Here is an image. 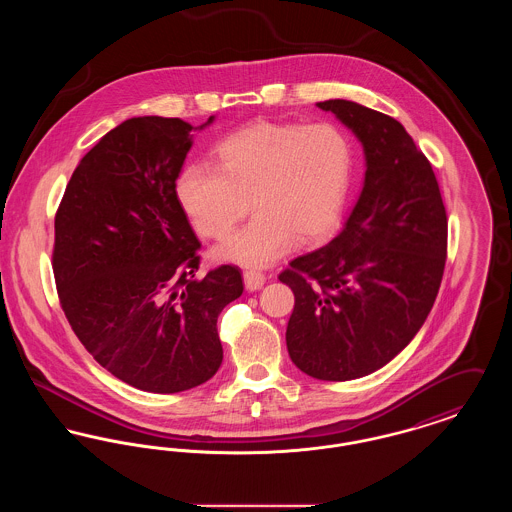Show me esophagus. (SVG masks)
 <instances>
[{
    "instance_id": "obj_1",
    "label": "esophagus",
    "mask_w": 512,
    "mask_h": 512,
    "mask_svg": "<svg viewBox=\"0 0 512 512\" xmlns=\"http://www.w3.org/2000/svg\"><path fill=\"white\" fill-rule=\"evenodd\" d=\"M245 290L247 292H257L265 284V274L257 270H245L244 272Z\"/></svg>"
}]
</instances>
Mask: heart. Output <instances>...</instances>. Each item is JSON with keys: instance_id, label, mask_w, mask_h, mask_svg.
I'll use <instances>...</instances> for the list:
<instances>
[{"instance_id": "heart-1", "label": "heart", "mask_w": 512, "mask_h": 512, "mask_svg": "<svg viewBox=\"0 0 512 512\" xmlns=\"http://www.w3.org/2000/svg\"><path fill=\"white\" fill-rule=\"evenodd\" d=\"M353 176L347 136L330 122H253L217 147V169L194 163L178 174L176 195L195 230L220 240V261L265 267L293 242L311 244L341 219ZM250 203L247 204L246 201Z\"/></svg>"}]
</instances>
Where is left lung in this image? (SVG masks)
I'll return each mask as SVG.
<instances>
[{
    "mask_svg": "<svg viewBox=\"0 0 512 512\" xmlns=\"http://www.w3.org/2000/svg\"><path fill=\"white\" fill-rule=\"evenodd\" d=\"M317 105L361 142L365 182L340 234L278 278L295 295L293 365L343 382L388 365L422 328L445 268L447 215L432 165L401 122L347 99Z\"/></svg>",
    "mask_w": 512,
    "mask_h": 512,
    "instance_id": "left-lung-1",
    "label": "left lung"
}]
</instances>
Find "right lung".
Listing matches in <instances>:
<instances>
[{
    "label": "right lung",
    "instance_id": "obj_1",
    "mask_svg": "<svg viewBox=\"0 0 512 512\" xmlns=\"http://www.w3.org/2000/svg\"><path fill=\"white\" fill-rule=\"evenodd\" d=\"M201 126L134 117L74 169L55 215L65 317L99 365L151 393L192 390L222 363L220 311L244 292L232 265L197 278L199 240L176 180Z\"/></svg>",
    "mask_w": 512,
    "mask_h": 512
}]
</instances>
